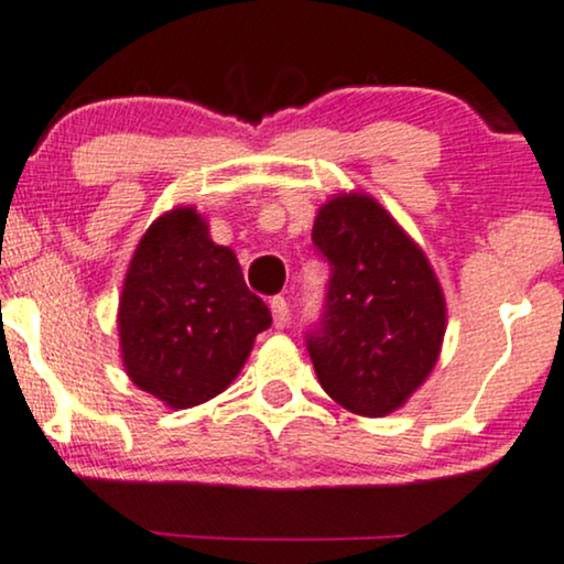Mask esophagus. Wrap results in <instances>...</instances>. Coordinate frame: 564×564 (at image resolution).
Segmentation results:
<instances>
[{
	"instance_id": "34e87169",
	"label": "esophagus",
	"mask_w": 564,
	"mask_h": 564,
	"mask_svg": "<svg viewBox=\"0 0 564 564\" xmlns=\"http://www.w3.org/2000/svg\"><path fill=\"white\" fill-rule=\"evenodd\" d=\"M270 310H273V325H275V328H286L289 302L283 300V296H273V300H270Z\"/></svg>"
}]
</instances>
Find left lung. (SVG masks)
<instances>
[{
    "label": "left lung",
    "instance_id": "obj_1",
    "mask_svg": "<svg viewBox=\"0 0 564 564\" xmlns=\"http://www.w3.org/2000/svg\"><path fill=\"white\" fill-rule=\"evenodd\" d=\"M312 243L330 264L323 315L304 334L317 381L338 404L383 417L436 365L446 304L429 260L365 194L334 196Z\"/></svg>",
    "mask_w": 564,
    "mask_h": 564
}]
</instances>
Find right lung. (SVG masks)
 Here are the masks:
<instances>
[{"mask_svg":"<svg viewBox=\"0 0 564 564\" xmlns=\"http://www.w3.org/2000/svg\"><path fill=\"white\" fill-rule=\"evenodd\" d=\"M270 310L243 283L228 247L194 207L154 220L135 247L120 296V347L131 381L186 410L228 389L270 328Z\"/></svg>","mask_w":564,"mask_h":564,"instance_id":"right-lung-1","label":"right lung"}]
</instances>
